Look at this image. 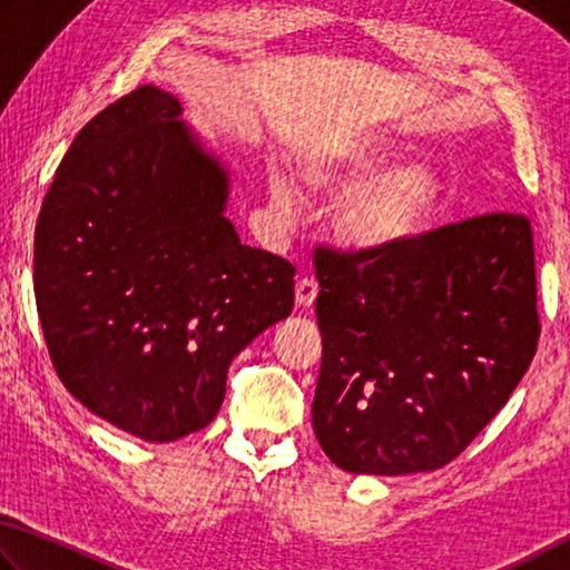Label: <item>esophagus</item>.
<instances>
[{"mask_svg":"<svg viewBox=\"0 0 570 570\" xmlns=\"http://www.w3.org/2000/svg\"><path fill=\"white\" fill-rule=\"evenodd\" d=\"M317 297V283L313 277H301L295 285V301L301 307H311Z\"/></svg>","mask_w":570,"mask_h":570,"instance_id":"esophagus-1","label":"esophagus"}]
</instances>
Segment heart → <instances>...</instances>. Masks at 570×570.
Listing matches in <instances>:
<instances>
[{
  "label": "heart",
  "mask_w": 570,
  "mask_h": 570,
  "mask_svg": "<svg viewBox=\"0 0 570 570\" xmlns=\"http://www.w3.org/2000/svg\"><path fill=\"white\" fill-rule=\"evenodd\" d=\"M397 153L383 135L361 132L315 147L303 159L301 183L317 199H343L333 215L337 243L383 255L421 237L443 207V179L425 159L393 163ZM267 207L279 227L301 217V195L283 169H269Z\"/></svg>",
  "instance_id": "b5f03b06"
}]
</instances>
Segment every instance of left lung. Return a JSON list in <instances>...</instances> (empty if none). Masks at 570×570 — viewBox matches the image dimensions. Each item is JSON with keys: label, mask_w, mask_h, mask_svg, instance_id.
Segmentation results:
<instances>
[{"label": "left lung", "mask_w": 570, "mask_h": 570, "mask_svg": "<svg viewBox=\"0 0 570 570\" xmlns=\"http://www.w3.org/2000/svg\"><path fill=\"white\" fill-rule=\"evenodd\" d=\"M323 363L315 438L347 473L451 463L493 421L535 355L533 233L483 215L383 255L317 249Z\"/></svg>", "instance_id": "1"}]
</instances>
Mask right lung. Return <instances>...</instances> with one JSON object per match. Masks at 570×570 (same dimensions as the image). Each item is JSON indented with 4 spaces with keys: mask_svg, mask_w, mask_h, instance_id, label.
Masks as SVG:
<instances>
[{
    "mask_svg": "<svg viewBox=\"0 0 570 570\" xmlns=\"http://www.w3.org/2000/svg\"><path fill=\"white\" fill-rule=\"evenodd\" d=\"M179 117L175 95L145 85L89 119L35 235L59 381L147 443L213 423L229 363L295 303V267L239 243L229 167Z\"/></svg>",
    "mask_w": 570,
    "mask_h": 570,
    "instance_id": "1",
    "label": "right lung"
}]
</instances>
